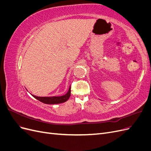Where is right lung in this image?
Here are the masks:
<instances>
[{
	"label": "right lung",
	"instance_id": "obj_1",
	"mask_svg": "<svg viewBox=\"0 0 151 151\" xmlns=\"http://www.w3.org/2000/svg\"><path fill=\"white\" fill-rule=\"evenodd\" d=\"M71 87L70 86L69 89H68V92L63 96H52V97H38L36 96L35 95H32L33 96L36 98V99L39 100L40 101L42 102L45 104H59L62 103L67 101V100L69 99L70 96V93H71Z\"/></svg>",
	"mask_w": 151,
	"mask_h": 151
}]
</instances>
